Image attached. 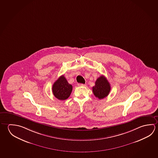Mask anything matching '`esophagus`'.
<instances>
[{
	"label": "esophagus",
	"mask_w": 158,
	"mask_h": 158,
	"mask_svg": "<svg viewBox=\"0 0 158 158\" xmlns=\"http://www.w3.org/2000/svg\"><path fill=\"white\" fill-rule=\"evenodd\" d=\"M78 85L79 86H86L85 84H80V83H78Z\"/></svg>",
	"instance_id": "obj_1"
}]
</instances>
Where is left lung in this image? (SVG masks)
Returning <instances> with one entry per match:
<instances>
[{"mask_svg": "<svg viewBox=\"0 0 158 158\" xmlns=\"http://www.w3.org/2000/svg\"><path fill=\"white\" fill-rule=\"evenodd\" d=\"M93 87V92L94 95L99 99H102L107 97L110 91V85L104 75H101L98 78Z\"/></svg>", "mask_w": 158, "mask_h": 158, "instance_id": "8db88e82", "label": "left lung"}]
</instances>
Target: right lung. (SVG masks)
Listing matches in <instances>:
<instances>
[{"instance_id": "obj_1", "label": "right lung", "mask_w": 158, "mask_h": 158, "mask_svg": "<svg viewBox=\"0 0 158 158\" xmlns=\"http://www.w3.org/2000/svg\"><path fill=\"white\" fill-rule=\"evenodd\" d=\"M73 86L68 82L64 75H61L53 84L52 91L53 95L60 100L68 99L71 94Z\"/></svg>"}]
</instances>
